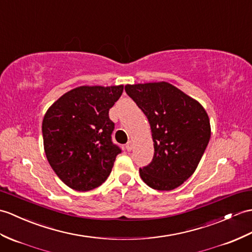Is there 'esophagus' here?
Returning a JSON list of instances; mask_svg holds the SVG:
<instances>
[{"instance_id": "1", "label": "esophagus", "mask_w": 252, "mask_h": 252, "mask_svg": "<svg viewBox=\"0 0 252 252\" xmlns=\"http://www.w3.org/2000/svg\"><path fill=\"white\" fill-rule=\"evenodd\" d=\"M126 149L127 151H131V150L133 149V144H132V142H127V144L126 145Z\"/></svg>"}]
</instances>
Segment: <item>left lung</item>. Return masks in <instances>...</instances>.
Listing matches in <instances>:
<instances>
[{
  "instance_id": "left-lung-1",
  "label": "left lung",
  "mask_w": 252,
  "mask_h": 252,
  "mask_svg": "<svg viewBox=\"0 0 252 252\" xmlns=\"http://www.w3.org/2000/svg\"><path fill=\"white\" fill-rule=\"evenodd\" d=\"M130 96L147 117L155 154L139 168L150 188L169 191L194 173L210 138L208 115L202 105L171 84L126 85Z\"/></svg>"
}]
</instances>
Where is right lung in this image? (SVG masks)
Here are the masks:
<instances>
[{"label": "right lung", "instance_id": "obj_1", "mask_svg": "<svg viewBox=\"0 0 252 252\" xmlns=\"http://www.w3.org/2000/svg\"><path fill=\"white\" fill-rule=\"evenodd\" d=\"M122 91L124 86L78 87L47 110L42 126L45 154L69 188H97L112 172L121 148L113 143L115 124L108 112Z\"/></svg>", "mask_w": 252, "mask_h": 252}]
</instances>
